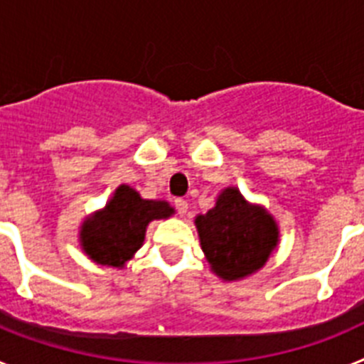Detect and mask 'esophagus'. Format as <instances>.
<instances>
[{"label": "esophagus", "mask_w": 364, "mask_h": 364, "mask_svg": "<svg viewBox=\"0 0 364 364\" xmlns=\"http://www.w3.org/2000/svg\"><path fill=\"white\" fill-rule=\"evenodd\" d=\"M175 208H176V211H178L180 217H184V215L188 213V210H189V204L184 200V198H176Z\"/></svg>", "instance_id": "1"}]
</instances>
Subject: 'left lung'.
Segmentation results:
<instances>
[{
    "label": "left lung",
    "mask_w": 364,
    "mask_h": 364,
    "mask_svg": "<svg viewBox=\"0 0 364 364\" xmlns=\"http://www.w3.org/2000/svg\"><path fill=\"white\" fill-rule=\"evenodd\" d=\"M198 237L202 252L218 277L242 279L264 266L277 246V224L262 208L250 205L235 188L217 198V205L198 215Z\"/></svg>",
    "instance_id": "obj_1"
}]
</instances>
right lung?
<instances>
[{"label":"right lung","instance_id":"obj_1","mask_svg":"<svg viewBox=\"0 0 364 364\" xmlns=\"http://www.w3.org/2000/svg\"><path fill=\"white\" fill-rule=\"evenodd\" d=\"M171 213L167 202L144 200L133 188L120 186L104 211L83 222L82 246L95 262L120 268L142 246L147 224Z\"/></svg>","mask_w":364,"mask_h":364}]
</instances>
